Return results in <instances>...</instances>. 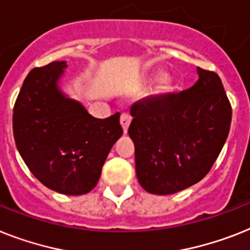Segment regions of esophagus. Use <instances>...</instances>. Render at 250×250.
Here are the masks:
<instances>
[{"label": "esophagus", "instance_id": "obj_1", "mask_svg": "<svg viewBox=\"0 0 250 250\" xmlns=\"http://www.w3.org/2000/svg\"><path fill=\"white\" fill-rule=\"evenodd\" d=\"M130 123H131V117H130L127 113H123L120 117V124H121V126H123V130L125 134L127 133V129H129Z\"/></svg>", "mask_w": 250, "mask_h": 250}]
</instances>
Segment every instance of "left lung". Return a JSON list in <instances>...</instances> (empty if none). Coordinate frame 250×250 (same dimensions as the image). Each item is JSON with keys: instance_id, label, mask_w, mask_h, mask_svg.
I'll list each match as a JSON object with an SVG mask.
<instances>
[{"instance_id": "8db88e82", "label": "left lung", "mask_w": 250, "mask_h": 250, "mask_svg": "<svg viewBox=\"0 0 250 250\" xmlns=\"http://www.w3.org/2000/svg\"><path fill=\"white\" fill-rule=\"evenodd\" d=\"M194 85L134 103L129 135L148 193L174 194L201 181L228 139L231 106L220 76L197 67Z\"/></svg>"}]
</instances>
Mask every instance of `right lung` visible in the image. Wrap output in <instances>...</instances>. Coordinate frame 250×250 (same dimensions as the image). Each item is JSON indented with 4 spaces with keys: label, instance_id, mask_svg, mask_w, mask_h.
I'll return each mask as SVG.
<instances>
[{
    "label": "right lung",
    "instance_id": "add662e5",
    "mask_svg": "<svg viewBox=\"0 0 250 250\" xmlns=\"http://www.w3.org/2000/svg\"><path fill=\"white\" fill-rule=\"evenodd\" d=\"M67 63L33 69L14 107L12 129L19 153L44 187L66 195L86 194L123 135L120 113L93 117L60 88Z\"/></svg>",
    "mask_w": 250,
    "mask_h": 250
}]
</instances>
